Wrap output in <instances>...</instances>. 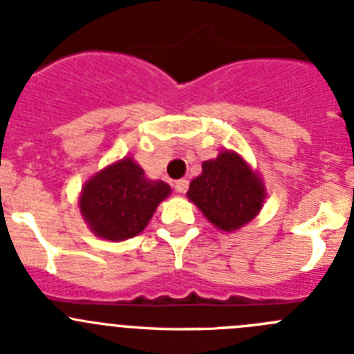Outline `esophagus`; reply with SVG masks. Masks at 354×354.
Returning <instances> with one entry per match:
<instances>
[{
    "label": "esophagus",
    "instance_id": "1",
    "mask_svg": "<svg viewBox=\"0 0 354 354\" xmlns=\"http://www.w3.org/2000/svg\"><path fill=\"white\" fill-rule=\"evenodd\" d=\"M174 188H176L178 194H185L188 190V181L187 180H178L174 183Z\"/></svg>",
    "mask_w": 354,
    "mask_h": 354
}]
</instances>
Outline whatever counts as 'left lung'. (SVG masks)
<instances>
[{"instance_id": "obj_1", "label": "left lung", "mask_w": 354, "mask_h": 354, "mask_svg": "<svg viewBox=\"0 0 354 354\" xmlns=\"http://www.w3.org/2000/svg\"><path fill=\"white\" fill-rule=\"evenodd\" d=\"M187 197L223 232H236L250 223L266 203L260 174L237 151L222 150L203 162V173L192 180Z\"/></svg>"}]
</instances>
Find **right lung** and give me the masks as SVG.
I'll use <instances>...</instances> for the list:
<instances>
[{"instance_id":"right-lung-1","label":"right lung","mask_w":354,"mask_h":354,"mask_svg":"<svg viewBox=\"0 0 354 354\" xmlns=\"http://www.w3.org/2000/svg\"><path fill=\"white\" fill-rule=\"evenodd\" d=\"M169 194V185L150 180L134 158L124 157L85 181L78 207L95 236L118 243L143 232Z\"/></svg>"}]
</instances>
